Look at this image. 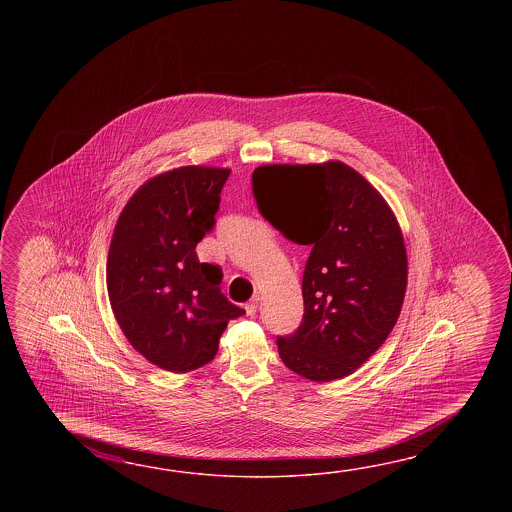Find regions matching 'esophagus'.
<instances>
[{
    "instance_id": "34e87169",
    "label": "esophagus",
    "mask_w": 512,
    "mask_h": 512,
    "mask_svg": "<svg viewBox=\"0 0 512 512\" xmlns=\"http://www.w3.org/2000/svg\"><path fill=\"white\" fill-rule=\"evenodd\" d=\"M258 305H260V296L256 294V296H252L251 300H249L247 305H245V311H247V315H254V313H256V309H258Z\"/></svg>"
}]
</instances>
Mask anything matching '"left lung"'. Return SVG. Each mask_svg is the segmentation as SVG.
Masks as SVG:
<instances>
[{
  "mask_svg": "<svg viewBox=\"0 0 512 512\" xmlns=\"http://www.w3.org/2000/svg\"><path fill=\"white\" fill-rule=\"evenodd\" d=\"M252 194L283 238L311 247L302 324L276 338L283 364L309 381L342 379L381 348L401 313L408 263L397 219L340 161L260 166Z\"/></svg>",
  "mask_w": 512,
  "mask_h": 512,
  "instance_id": "1",
  "label": "left lung"
}]
</instances>
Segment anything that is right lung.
<instances>
[{
    "instance_id": "obj_1",
    "label": "right lung",
    "mask_w": 512,
    "mask_h": 512,
    "mask_svg": "<svg viewBox=\"0 0 512 512\" xmlns=\"http://www.w3.org/2000/svg\"><path fill=\"white\" fill-rule=\"evenodd\" d=\"M227 168L183 166L142 185L122 210L108 256V294L122 333L142 357L185 373L216 357L229 320L218 265L196 247L216 225Z\"/></svg>"
}]
</instances>
